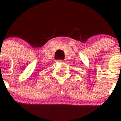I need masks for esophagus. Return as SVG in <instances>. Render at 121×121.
<instances>
[{
    "instance_id": "34e87169",
    "label": "esophagus",
    "mask_w": 121,
    "mask_h": 121,
    "mask_svg": "<svg viewBox=\"0 0 121 121\" xmlns=\"http://www.w3.org/2000/svg\"><path fill=\"white\" fill-rule=\"evenodd\" d=\"M58 61H60V62H63V60H58Z\"/></svg>"
}]
</instances>
